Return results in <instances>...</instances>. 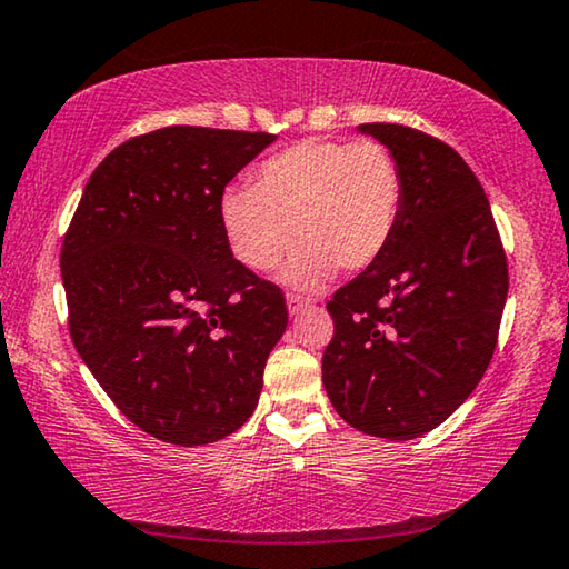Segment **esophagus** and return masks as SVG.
Returning <instances> with one entry per match:
<instances>
[{"mask_svg":"<svg viewBox=\"0 0 569 569\" xmlns=\"http://www.w3.org/2000/svg\"><path fill=\"white\" fill-rule=\"evenodd\" d=\"M287 307H290V315H300V312L307 310V307H312V300H310V297L290 292V295H287Z\"/></svg>","mask_w":569,"mask_h":569,"instance_id":"34e87169","label":"esophagus"}]
</instances>
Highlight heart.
<instances>
[{
	"label": "heart",
	"mask_w": 569,
	"mask_h": 569,
	"mask_svg": "<svg viewBox=\"0 0 569 569\" xmlns=\"http://www.w3.org/2000/svg\"><path fill=\"white\" fill-rule=\"evenodd\" d=\"M403 199V171L383 143L310 138L259 163L251 189H227L221 223L234 257L254 272L274 269L302 239L284 274L315 287L335 267L376 264L396 237Z\"/></svg>",
	"instance_id": "b5f03b06"
}]
</instances>
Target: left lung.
I'll use <instances>...</instances> for the list:
<instances>
[{"label":"left lung","mask_w":569,"mask_h":569,"mask_svg":"<svg viewBox=\"0 0 569 569\" xmlns=\"http://www.w3.org/2000/svg\"><path fill=\"white\" fill-rule=\"evenodd\" d=\"M360 130L396 156L406 199L386 254L328 302L322 383L352 428L408 441L443 423L489 368L509 269L487 193L451 146L398 123Z\"/></svg>","instance_id":"left-lung-1"}]
</instances>
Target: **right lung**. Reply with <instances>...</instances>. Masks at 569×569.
Listing matches in <instances>:
<instances>
[{"label":"right lung","mask_w":569,"mask_h":569,"mask_svg":"<svg viewBox=\"0 0 569 569\" xmlns=\"http://www.w3.org/2000/svg\"><path fill=\"white\" fill-rule=\"evenodd\" d=\"M274 138L199 126L130 138L92 171L62 239L74 350L158 441L213 443L257 408L287 305L231 254L221 197Z\"/></svg>","instance_id":"add662e5"}]
</instances>
